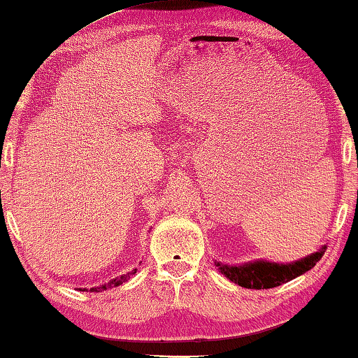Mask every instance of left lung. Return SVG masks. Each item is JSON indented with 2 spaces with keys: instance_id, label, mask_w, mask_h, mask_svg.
<instances>
[{
  "instance_id": "1",
  "label": "left lung",
  "mask_w": 358,
  "mask_h": 358,
  "mask_svg": "<svg viewBox=\"0 0 358 358\" xmlns=\"http://www.w3.org/2000/svg\"><path fill=\"white\" fill-rule=\"evenodd\" d=\"M325 253V247L315 252L310 257L292 264H275L268 261H257V263L243 264V266H226L217 263L221 274H224L229 280L236 282L237 285L243 288H255V290H263V288H274L282 283L293 280L294 277L304 274L306 271L312 269L317 261Z\"/></svg>"
}]
</instances>
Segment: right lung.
<instances>
[{
	"instance_id": "obj_1",
	"label": "right lung",
	"mask_w": 358,
	"mask_h": 358,
	"mask_svg": "<svg viewBox=\"0 0 358 358\" xmlns=\"http://www.w3.org/2000/svg\"><path fill=\"white\" fill-rule=\"evenodd\" d=\"M135 272H137V269L130 271V272H127L126 275H121V277H117V279L111 280L110 283H105V285L97 287V288H90L89 292H103V290H106V288H111V287H117V285H121V283H124V282H126V280H129V279H130V275H134ZM83 292H84V290H83Z\"/></svg>"
}]
</instances>
